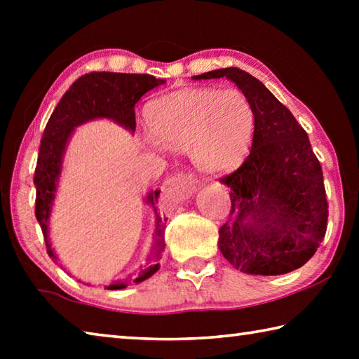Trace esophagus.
<instances>
[{
  "instance_id": "1",
  "label": "esophagus",
  "mask_w": 359,
  "mask_h": 359,
  "mask_svg": "<svg viewBox=\"0 0 359 359\" xmlns=\"http://www.w3.org/2000/svg\"><path fill=\"white\" fill-rule=\"evenodd\" d=\"M199 188V182L190 172H180L169 179L165 185V193L175 201H185L193 196Z\"/></svg>"
}]
</instances>
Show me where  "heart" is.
Returning <instances> with one entry per match:
<instances>
[{"instance_id":"heart-1","label":"heart","mask_w":359,"mask_h":359,"mask_svg":"<svg viewBox=\"0 0 359 359\" xmlns=\"http://www.w3.org/2000/svg\"><path fill=\"white\" fill-rule=\"evenodd\" d=\"M154 151H188L203 174H223L241 165L252 147L255 111L238 88H182L160 96L145 107Z\"/></svg>"}]
</instances>
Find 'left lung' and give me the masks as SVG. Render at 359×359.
<instances>
[{
    "label": "left lung",
    "mask_w": 359,
    "mask_h": 359,
    "mask_svg": "<svg viewBox=\"0 0 359 359\" xmlns=\"http://www.w3.org/2000/svg\"><path fill=\"white\" fill-rule=\"evenodd\" d=\"M220 77L250 101L255 131L247 160L220 179L231 190V212L218 229V247L244 274H287L313 257L326 234L323 171L307 133L257 77L239 68L193 76Z\"/></svg>",
    "instance_id": "left-lung-1"
}]
</instances>
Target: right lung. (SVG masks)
Returning <instances> with one entry per match:
<instances>
[{
  "label": "right lung",
  "mask_w": 359,
  "mask_h": 359,
  "mask_svg": "<svg viewBox=\"0 0 359 359\" xmlns=\"http://www.w3.org/2000/svg\"><path fill=\"white\" fill-rule=\"evenodd\" d=\"M163 79L150 74H123V72H90L79 77L71 85L68 92L52 112L48 118L44 135L41 139L38 165L34 171L36 185V218L41 224L46 239L47 253L53 261L58 257L53 252L50 238H48V222H50L53 201L57 196L58 180L62 177L63 158L72 133L77 126L96 118L112 120L121 128L135 133L136 118L135 106L142 96L155 87L165 83ZM160 196V190L150 191L145 196L147 203L155 212L154 244L145 259V266L139 274L128 276L121 280H115L107 290H121L131 283L147 280L160 269L161 253L165 250V222L166 218L158 215L155 204Z\"/></svg>",
  "instance_id": "1"
}]
</instances>
